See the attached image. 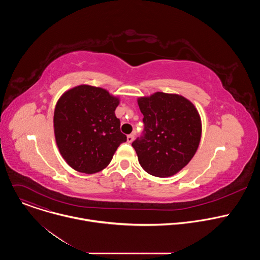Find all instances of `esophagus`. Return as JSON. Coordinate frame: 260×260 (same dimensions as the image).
Listing matches in <instances>:
<instances>
[{
	"instance_id": "obj_1",
	"label": "esophagus",
	"mask_w": 260,
	"mask_h": 260,
	"mask_svg": "<svg viewBox=\"0 0 260 260\" xmlns=\"http://www.w3.org/2000/svg\"><path fill=\"white\" fill-rule=\"evenodd\" d=\"M134 139H135V135H134V134L128 135V136H127V138H126V140H127V142H128V143H132V142L134 141Z\"/></svg>"
}]
</instances>
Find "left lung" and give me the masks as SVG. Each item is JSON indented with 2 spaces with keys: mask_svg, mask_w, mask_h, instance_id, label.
Returning <instances> with one entry per match:
<instances>
[{
  "mask_svg": "<svg viewBox=\"0 0 260 260\" xmlns=\"http://www.w3.org/2000/svg\"><path fill=\"white\" fill-rule=\"evenodd\" d=\"M144 131L132 146L141 167L156 177L173 176L196 154L202 123L191 102L178 94L156 92L138 100Z\"/></svg>",
  "mask_w": 260,
  "mask_h": 260,
  "instance_id": "1",
  "label": "left lung"
}]
</instances>
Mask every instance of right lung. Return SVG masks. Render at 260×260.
Listing matches in <instances>:
<instances>
[{
	"label": "right lung",
	"mask_w": 260,
	"mask_h": 260,
	"mask_svg": "<svg viewBox=\"0 0 260 260\" xmlns=\"http://www.w3.org/2000/svg\"><path fill=\"white\" fill-rule=\"evenodd\" d=\"M119 100L107 90L80 85L66 91L58 100L53 117L59 152L67 164L81 173L105 169L126 141L115 116Z\"/></svg>",
	"instance_id": "right-lung-1"
}]
</instances>
